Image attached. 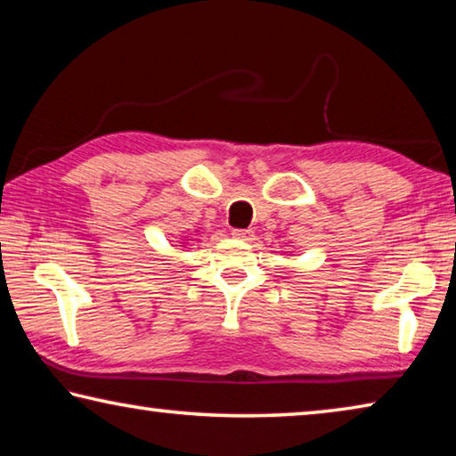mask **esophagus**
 Returning a JSON list of instances; mask_svg holds the SVG:
<instances>
[{"instance_id": "esophagus-1", "label": "esophagus", "mask_w": 456, "mask_h": 456, "mask_svg": "<svg viewBox=\"0 0 456 456\" xmlns=\"http://www.w3.org/2000/svg\"><path fill=\"white\" fill-rule=\"evenodd\" d=\"M231 235L239 239V241H249L253 233H251V231H247V229H233V231H231Z\"/></svg>"}]
</instances>
